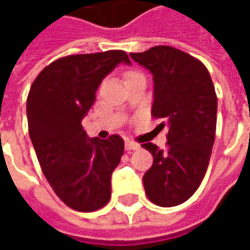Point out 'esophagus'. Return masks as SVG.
<instances>
[{
  "mask_svg": "<svg viewBox=\"0 0 250 250\" xmlns=\"http://www.w3.org/2000/svg\"><path fill=\"white\" fill-rule=\"evenodd\" d=\"M141 147V145L139 143H136V142H132L130 141V139H127L125 141V150L127 151H131V150H138Z\"/></svg>",
  "mask_w": 250,
  "mask_h": 250,
  "instance_id": "1",
  "label": "esophagus"
}]
</instances>
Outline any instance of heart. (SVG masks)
I'll list each match as a JSON object with an SVG mask.
<instances>
[{
    "mask_svg": "<svg viewBox=\"0 0 250 250\" xmlns=\"http://www.w3.org/2000/svg\"><path fill=\"white\" fill-rule=\"evenodd\" d=\"M136 75H139V72H136V71H127L125 73V79H130V77L136 76Z\"/></svg>",
    "mask_w": 250,
    "mask_h": 250,
    "instance_id": "b5f03b06",
    "label": "heart"
}]
</instances>
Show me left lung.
Returning a JSON list of instances; mask_svg holds the SVG:
<instances>
[{
	"label": "left lung",
	"instance_id": "left-lung-1",
	"mask_svg": "<svg viewBox=\"0 0 250 250\" xmlns=\"http://www.w3.org/2000/svg\"><path fill=\"white\" fill-rule=\"evenodd\" d=\"M130 56L151 72V114L166 119L168 127L166 150L150 142L142 145L154 157L143 175L145 191L152 204L177 206L195 193L209 166L217 125L214 85L198 59L173 46H152Z\"/></svg>",
	"mask_w": 250,
	"mask_h": 250
}]
</instances>
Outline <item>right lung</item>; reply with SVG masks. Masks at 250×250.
<instances>
[{"label": "right lung", "mask_w": 250, "mask_h": 250, "mask_svg": "<svg viewBox=\"0 0 250 250\" xmlns=\"http://www.w3.org/2000/svg\"><path fill=\"white\" fill-rule=\"evenodd\" d=\"M131 64L125 51L71 55L45 66L26 100L30 141L46 181L77 211H95L111 198V175L125 151L119 135L89 139L82 120L100 83L115 66Z\"/></svg>", "instance_id": "1"}]
</instances>
